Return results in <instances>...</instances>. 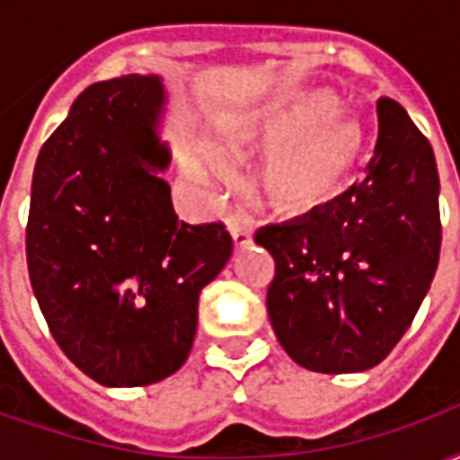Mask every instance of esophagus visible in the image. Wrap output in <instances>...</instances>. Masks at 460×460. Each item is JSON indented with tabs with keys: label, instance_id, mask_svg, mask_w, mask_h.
<instances>
[{
	"label": "esophagus",
	"instance_id": "obj_1",
	"mask_svg": "<svg viewBox=\"0 0 460 460\" xmlns=\"http://www.w3.org/2000/svg\"><path fill=\"white\" fill-rule=\"evenodd\" d=\"M226 229H229L231 239H234V243L239 249H246V246L253 243V224L246 217H231L226 221Z\"/></svg>",
	"mask_w": 460,
	"mask_h": 460
}]
</instances>
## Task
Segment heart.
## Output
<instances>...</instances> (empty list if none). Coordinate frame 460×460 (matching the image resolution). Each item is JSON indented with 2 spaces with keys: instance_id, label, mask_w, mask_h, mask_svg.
<instances>
[{
  "instance_id": "1",
  "label": "heart",
  "mask_w": 460,
  "mask_h": 460,
  "mask_svg": "<svg viewBox=\"0 0 460 460\" xmlns=\"http://www.w3.org/2000/svg\"><path fill=\"white\" fill-rule=\"evenodd\" d=\"M231 145L266 150L261 184L280 211L305 214L338 199L365 152L359 122L340 113L338 95L315 88L286 103L253 111L234 122ZM191 174H221V152H197L187 160Z\"/></svg>"
}]
</instances>
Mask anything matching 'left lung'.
<instances>
[{
	"mask_svg": "<svg viewBox=\"0 0 460 460\" xmlns=\"http://www.w3.org/2000/svg\"><path fill=\"white\" fill-rule=\"evenodd\" d=\"M365 180L298 219L256 231L276 261L266 308L280 347L310 372L379 365L431 288L438 249L434 150L402 105L376 103Z\"/></svg>",
	"mask_w": 460,
	"mask_h": 460,
	"instance_id": "1",
	"label": "left lung"
}]
</instances>
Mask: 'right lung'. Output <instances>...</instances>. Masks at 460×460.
<instances>
[{
    "instance_id": "1",
    "label": "right lung",
    "mask_w": 460,
    "mask_h": 460,
    "mask_svg": "<svg viewBox=\"0 0 460 460\" xmlns=\"http://www.w3.org/2000/svg\"><path fill=\"white\" fill-rule=\"evenodd\" d=\"M164 113L160 75L93 84L34 167L29 280L64 355L103 386L155 385L184 365L201 288L234 249L221 224L177 219Z\"/></svg>"
}]
</instances>
